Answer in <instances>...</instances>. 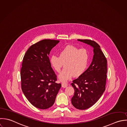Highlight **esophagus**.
Masks as SVG:
<instances>
[{"label": "esophagus", "mask_w": 127, "mask_h": 127, "mask_svg": "<svg viewBox=\"0 0 127 127\" xmlns=\"http://www.w3.org/2000/svg\"><path fill=\"white\" fill-rule=\"evenodd\" d=\"M62 87H63V88H65L67 87V84H64V83H63V84H62Z\"/></svg>", "instance_id": "esophagus-1"}]
</instances>
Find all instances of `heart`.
<instances>
[{
	"mask_svg": "<svg viewBox=\"0 0 127 127\" xmlns=\"http://www.w3.org/2000/svg\"><path fill=\"white\" fill-rule=\"evenodd\" d=\"M60 56L53 55L50 58V62L53 68L60 72L64 64V68L59 75V80L64 83L73 76L78 77L86 70L89 59V52L86 49H80L73 46H66L60 51Z\"/></svg>",
	"mask_w": 127,
	"mask_h": 127,
	"instance_id": "1",
	"label": "heart"
}]
</instances>
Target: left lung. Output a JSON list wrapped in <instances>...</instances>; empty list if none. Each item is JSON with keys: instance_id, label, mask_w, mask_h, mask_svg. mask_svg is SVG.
<instances>
[{"instance_id": "1", "label": "left lung", "mask_w": 127, "mask_h": 127, "mask_svg": "<svg viewBox=\"0 0 127 127\" xmlns=\"http://www.w3.org/2000/svg\"><path fill=\"white\" fill-rule=\"evenodd\" d=\"M77 40L94 49L93 58L90 65L71 84L75 91L71 98L72 104L77 109L85 110L95 103L105 90L107 60L97 43L87 39Z\"/></svg>"}]
</instances>
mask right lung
Returning a JSON list of instances; mask_svg holds the SVG:
<instances>
[{
    "instance_id": "right-lung-1",
    "label": "right lung",
    "mask_w": 127,
    "mask_h": 127,
    "mask_svg": "<svg viewBox=\"0 0 127 127\" xmlns=\"http://www.w3.org/2000/svg\"><path fill=\"white\" fill-rule=\"evenodd\" d=\"M59 40L44 39L32 45L22 62L21 78L22 91L34 106L46 109L54 103L61 87L55 82L57 76L50 62L49 55Z\"/></svg>"
}]
</instances>
